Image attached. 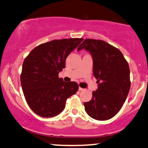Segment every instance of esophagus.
Masks as SVG:
<instances>
[{"label":"esophagus","mask_w":148,"mask_h":148,"mask_svg":"<svg viewBox=\"0 0 148 148\" xmlns=\"http://www.w3.org/2000/svg\"><path fill=\"white\" fill-rule=\"evenodd\" d=\"M84 88H81V87H79V91H84Z\"/></svg>","instance_id":"34e87169"}]
</instances>
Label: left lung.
<instances>
[{"instance_id":"8db88e82","label":"left lung","mask_w":148,"mask_h":148,"mask_svg":"<svg viewBox=\"0 0 148 148\" xmlns=\"http://www.w3.org/2000/svg\"><path fill=\"white\" fill-rule=\"evenodd\" d=\"M82 49L91 54L98 84L91 100L84 103L85 111L95 120H109L121 110L129 93V65L118 48L102 40L85 39L77 51Z\"/></svg>"}]
</instances>
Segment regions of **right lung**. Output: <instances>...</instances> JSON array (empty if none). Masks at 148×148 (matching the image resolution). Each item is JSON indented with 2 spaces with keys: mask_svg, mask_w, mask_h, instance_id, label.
I'll return each instance as SVG.
<instances>
[{
  "mask_svg": "<svg viewBox=\"0 0 148 148\" xmlns=\"http://www.w3.org/2000/svg\"><path fill=\"white\" fill-rule=\"evenodd\" d=\"M83 39L53 40L34 48L23 63L21 83L30 109L39 116L50 118L64 110L66 100L78 91L75 82H65L59 73L66 59Z\"/></svg>",
  "mask_w": 148,
  "mask_h": 148,
  "instance_id": "add662e5",
  "label": "right lung"
}]
</instances>
